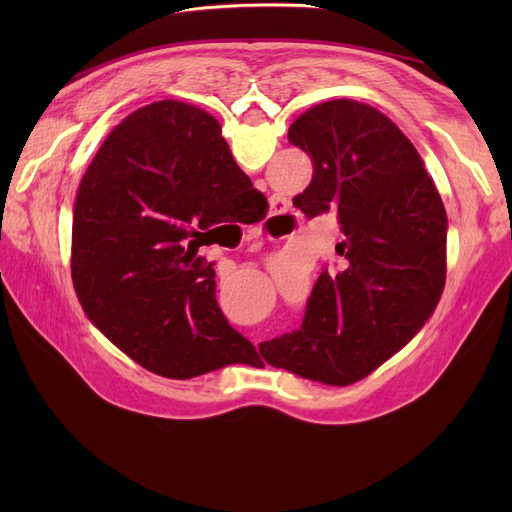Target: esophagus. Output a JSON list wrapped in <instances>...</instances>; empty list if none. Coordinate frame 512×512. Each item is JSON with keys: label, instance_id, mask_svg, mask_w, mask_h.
Instances as JSON below:
<instances>
[{"label": "esophagus", "instance_id": "1", "mask_svg": "<svg viewBox=\"0 0 512 512\" xmlns=\"http://www.w3.org/2000/svg\"><path fill=\"white\" fill-rule=\"evenodd\" d=\"M271 209H273V213H271V218H280V215H284L288 209H286V200L284 198H277V196H273V203H271Z\"/></svg>", "mask_w": 512, "mask_h": 512}]
</instances>
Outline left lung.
Wrapping results in <instances>:
<instances>
[{"instance_id":"obj_1","label":"left lung","mask_w":512,"mask_h":512,"mask_svg":"<svg viewBox=\"0 0 512 512\" xmlns=\"http://www.w3.org/2000/svg\"><path fill=\"white\" fill-rule=\"evenodd\" d=\"M288 141L314 162L292 203L307 218L337 213L344 269L318 277L299 331L258 350L273 367L348 386L404 348L436 309L446 211L410 138L374 106L316 104L292 121Z\"/></svg>"}]
</instances>
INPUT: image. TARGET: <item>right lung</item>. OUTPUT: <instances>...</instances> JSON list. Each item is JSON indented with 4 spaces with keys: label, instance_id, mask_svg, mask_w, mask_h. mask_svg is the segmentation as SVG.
<instances>
[{
    "label": "right lung",
    "instance_id": "add662e5",
    "mask_svg": "<svg viewBox=\"0 0 512 512\" xmlns=\"http://www.w3.org/2000/svg\"><path fill=\"white\" fill-rule=\"evenodd\" d=\"M245 209L267 213V198L218 119L179 100L130 113L87 166L72 207V282L87 318L164 378L256 365V348L215 301L213 265L198 256Z\"/></svg>",
    "mask_w": 512,
    "mask_h": 512
}]
</instances>
